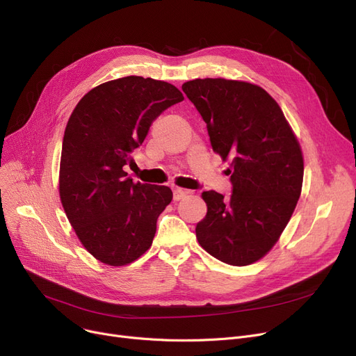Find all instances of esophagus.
Returning <instances> with one entry per match:
<instances>
[{"label": "esophagus", "mask_w": 356, "mask_h": 356, "mask_svg": "<svg viewBox=\"0 0 356 356\" xmlns=\"http://www.w3.org/2000/svg\"><path fill=\"white\" fill-rule=\"evenodd\" d=\"M191 193V191H186V189H181V188H175L173 189V197L175 200H180L183 197H186Z\"/></svg>", "instance_id": "1"}]
</instances>
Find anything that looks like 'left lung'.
I'll return each instance as SVG.
<instances>
[{
  "instance_id": "1",
  "label": "left lung",
  "mask_w": 356,
  "mask_h": 356,
  "mask_svg": "<svg viewBox=\"0 0 356 356\" xmlns=\"http://www.w3.org/2000/svg\"><path fill=\"white\" fill-rule=\"evenodd\" d=\"M181 89L207 122L213 152L232 160V195L202 193L208 212L196 238L222 263L250 266L274 247L296 209L305 172L300 144L263 88L207 78Z\"/></svg>"
}]
</instances>
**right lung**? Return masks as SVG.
<instances>
[{
  "instance_id": "obj_1",
  "label": "right lung",
  "mask_w": 356,
  "mask_h": 356,
  "mask_svg": "<svg viewBox=\"0 0 356 356\" xmlns=\"http://www.w3.org/2000/svg\"><path fill=\"white\" fill-rule=\"evenodd\" d=\"M183 93L163 81L125 76L90 89L67 121L59 193L82 245L101 263L121 267L153 244L157 218L173 199L167 186L134 183L125 165L149 125Z\"/></svg>"
}]
</instances>
